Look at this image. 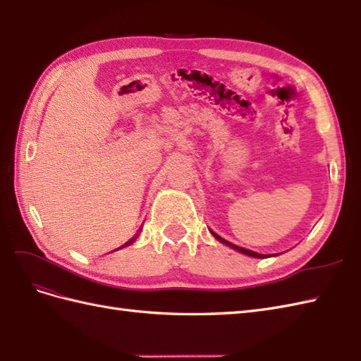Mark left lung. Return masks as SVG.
Segmentation results:
<instances>
[{"label": "left lung", "mask_w": 361, "mask_h": 361, "mask_svg": "<svg viewBox=\"0 0 361 361\" xmlns=\"http://www.w3.org/2000/svg\"><path fill=\"white\" fill-rule=\"evenodd\" d=\"M214 233V232H212ZM214 237L216 238V240H220L221 243H224V245H228V246H231V247H233V249H237V250H240V252H243V254H246V255H249V257H255V258H263L264 255H262V254H257V252H252V250H249V249H245V247H240V246H235V245H232V243H229V241H226V240H223L221 237H219L216 235V233H214Z\"/></svg>", "instance_id": "left-lung-1"}]
</instances>
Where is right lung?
<instances>
[{"label": "right lung", "mask_w": 361, "mask_h": 361, "mask_svg": "<svg viewBox=\"0 0 361 361\" xmlns=\"http://www.w3.org/2000/svg\"><path fill=\"white\" fill-rule=\"evenodd\" d=\"M132 241H133V240H130V241H129V243H128V245H130V243H132Z\"/></svg>", "instance_id": "add662e5"}]
</instances>
